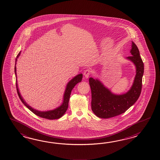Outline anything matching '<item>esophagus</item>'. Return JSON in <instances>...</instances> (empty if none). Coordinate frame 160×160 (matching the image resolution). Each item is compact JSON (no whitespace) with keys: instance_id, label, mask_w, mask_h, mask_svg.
I'll return each mask as SVG.
<instances>
[{"instance_id":"1","label":"esophagus","mask_w":160,"mask_h":160,"mask_svg":"<svg viewBox=\"0 0 160 160\" xmlns=\"http://www.w3.org/2000/svg\"><path fill=\"white\" fill-rule=\"evenodd\" d=\"M90 74H91L90 73V70L89 69L85 70V71H84V72H83V75H84L85 78H88L89 76L90 75Z\"/></svg>"}]
</instances>
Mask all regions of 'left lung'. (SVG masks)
I'll return each instance as SVG.
<instances>
[{"mask_svg":"<svg viewBox=\"0 0 160 160\" xmlns=\"http://www.w3.org/2000/svg\"><path fill=\"white\" fill-rule=\"evenodd\" d=\"M130 52L132 56L126 59L134 65L136 74L133 85L125 93L116 94L98 79L91 77L88 79L92 90V111L99 118H109L121 114L133 106L139 98L144 66L139 50L133 42Z\"/></svg>","mask_w":160,"mask_h":160,"instance_id":"obj_1","label":"left lung"}]
</instances>
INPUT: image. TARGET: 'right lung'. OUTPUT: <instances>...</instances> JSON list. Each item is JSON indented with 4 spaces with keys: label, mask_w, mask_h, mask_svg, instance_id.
<instances>
[{
    "label": "right lung",
    "mask_w": 160,
    "mask_h": 160,
    "mask_svg": "<svg viewBox=\"0 0 160 160\" xmlns=\"http://www.w3.org/2000/svg\"><path fill=\"white\" fill-rule=\"evenodd\" d=\"M21 51L18 55L17 57L15 60V74L16 76V84H17V90L18 94L19 95V97L21 100L22 102L26 106L28 109L30 111L34 113L35 115L39 116L42 118H46L48 119H55L60 118L62 116L65 114V112L67 111V109L68 108V102L70 99V97L71 94L72 88H74L75 85H77L79 82L82 81V79L83 78L82 74H79L76 75L73 78H72L70 81L68 82V84L66 85V89H65L64 94H63V102L62 103L61 105L57 107V108L48 110V111H39L36 109H34L31 106L28 105V103L24 101L23 98L22 97L20 92L19 90L18 86L17 83V67L16 64L17 62V59L21 55Z\"/></svg>",
    "instance_id": "obj_1"
}]
</instances>
